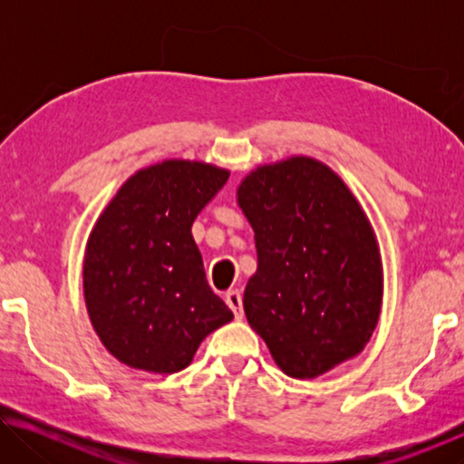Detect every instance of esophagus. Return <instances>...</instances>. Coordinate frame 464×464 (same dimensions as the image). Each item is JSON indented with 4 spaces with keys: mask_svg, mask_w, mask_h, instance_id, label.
Here are the masks:
<instances>
[{
    "mask_svg": "<svg viewBox=\"0 0 464 464\" xmlns=\"http://www.w3.org/2000/svg\"><path fill=\"white\" fill-rule=\"evenodd\" d=\"M225 303L229 304V309L233 311L235 319H241V317H243V307H241V293H239V290H229V293L225 295Z\"/></svg>",
    "mask_w": 464,
    "mask_h": 464,
    "instance_id": "1",
    "label": "esophagus"
}]
</instances>
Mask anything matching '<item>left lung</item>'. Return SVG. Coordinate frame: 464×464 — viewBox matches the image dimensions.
<instances>
[{
  "instance_id": "8db88e82",
  "label": "left lung",
  "mask_w": 464,
  "mask_h": 464,
  "mask_svg": "<svg viewBox=\"0 0 464 464\" xmlns=\"http://www.w3.org/2000/svg\"><path fill=\"white\" fill-rule=\"evenodd\" d=\"M237 204L257 251L243 311L280 371L309 381L358 356L379 324L382 262L343 179L293 155L249 171Z\"/></svg>"
}]
</instances>
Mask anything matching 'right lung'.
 Listing matches in <instances>:
<instances>
[{
  "label": "right lung",
  "instance_id": "add662e5",
  "mask_svg": "<svg viewBox=\"0 0 464 464\" xmlns=\"http://www.w3.org/2000/svg\"><path fill=\"white\" fill-rule=\"evenodd\" d=\"M229 169L163 160L124 182L102 210L83 256V298L93 332L119 362L155 374L186 368L233 319L210 290L192 223Z\"/></svg>",
  "mask_w": 464,
  "mask_h": 464
}]
</instances>
